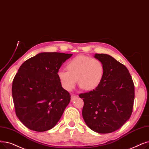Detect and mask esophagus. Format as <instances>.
<instances>
[{
  "label": "esophagus",
  "mask_w": 149,
  "mask_h": 149,
  "mask_svg": "<svg viewBox=\"0 0 149 149\" xmlns=\"http://www.w3.org/2000/svg\"><path fill=\"white\" fill-rule=\"evenodd\" d=\"M77 97V95H71V101H74Z\"/></svg>",
  "instance_id": "obj_1"
}]
</instances>
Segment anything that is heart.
Returning a JSON list of instances; mask_svg holds the SVG:
<instances>
[{"label": "heart", "mask_w": 149, "mask_h": 149, "mask_svg": "<svg viewBox=\"0 0 149 149\" xmlns=\"http://www.w3.org/2000/svg\"><path fill=\"white\" fill-rule=\"evenodd\" d=\"M66 70H59L57 75L62 87L72 90L77 82L83 89L91 91L101 84L105 73L103 63L97 58L80 55L67 63Z\"/></svg>", "instance_id": "heart-1"}]
</instances>
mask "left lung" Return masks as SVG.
<instances>
[{
	"mask_svg": "<svg viewBox=\"0 0 149 149\" xmlns=\"http://www.w3.org/2000/svg\"><path fill=\"white\" fill-rule=\"evenodd\" d=\"M104 65L105 73L99 86L81 93L82 116L88 127L99 133L118 130L130 119L134 99V86L128 69L107 54H95Z\"/></svg>",
	"mask_w": 149,
	"mask_h": 149,
	"instance_id": "obj_1",
	"label": "left lung"
}]
</instances>
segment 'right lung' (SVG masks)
Wrapping results in <instances>:
<instances>
[{
  "mask_svg": "<svg viewBox=\"0 0 149 149\" xmlns=\"http://www.w3.org/2000/svg\"><path fill=\"white\" fill-rule=\"evenodd\" d=\"M72 55L42 52L24 62L13 80L12 96L18 119L30 130L41 132L52 128L70 100L57 73Z\"/></svg>",
  "mask_w": 149,
  "mask_h": 149,
  "instance_id": "add662e5",
  "label": "right lung"
}]
</instances>
